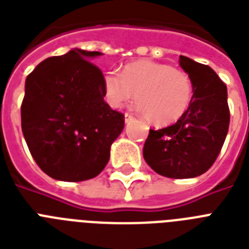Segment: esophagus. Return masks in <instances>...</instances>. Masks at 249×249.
Listing matches in <instances>:
<instances>
[{"label": "esophagus", "mask_w": 249, "mask_h": 249, "mask_svg": "<svg viewBox=\"0 0 249 249\" xmlns=\"http://www.w3.org/2000/svg\"><path fill=\"white\" fill-rule=\"evenodd\" d=\"M133 119H134V116H133V115L128 114V112L125 114V123H129V121H131Z\"/></svg>", "instance_id": "34e87169"}]
</instances>
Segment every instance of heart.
Here are the masks:
<instances>
[{
    "label": "heart",
    "instance_id": "obj_1",
    "mask_svg": "<svg viewBox=\"0 0 249 249\" xmlns=\"http://www.w3.org/2000/svg\"><path fill=\"white\" fill-rule=\"evenodd\" d=\"M104 88L112 107L124 106L137 94L139 110L157 126L180 120L189 110L195 92L187 72L149 58L125 65L121 74L107 71Z\"/></svg>",
    "mask_w": 249,
    "mask_h": 249
}]
</instances>
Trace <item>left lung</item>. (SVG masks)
<instances>
[{"instance_id":"8db88e82","label":"left lung","mask_w":249,"mask_h":249,"mask_svg":"<svg viewBox=\"0 0 249 249\" xmlns=\"http://www.w3.org/2000/svg\"><path fill=\"white\" fill-rule=\"evenodd\" d=\"M179 64L193 82L189 110L174 125L149 129L143 157L160 175L187 179L213 165L228 134L230 111L225 83L210 66L185 56Z\"/></svg>"}]
</instances>
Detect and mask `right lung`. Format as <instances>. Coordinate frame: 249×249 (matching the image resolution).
Returning <instances> with one entry per match:
<instances>
[{
	"instance_id": "add662e5",
	"label": "right lung",
	"mask_w": 249,
	"mask_h": 249,
	"mask_svg": "<svg viewBox=\"0 0 249 249\" xmlns=\"http://www.w3.org/2000/svg\"><path fill=\"white\" fill-rule=\"evenodd\" d=\"M100 54L75 48L46 58L26 76L21 130L40 170L57 180L97 177L124 129V114L104 100V74L87 60Z\"/></svg>"
}]
</instances>
